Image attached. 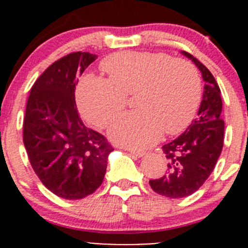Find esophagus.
Masks as SVG:
<instances>
[{
  "label": "esophagus",
  "instance_id": "34e87169",
  "mask_svg": "<svg viewBox=\"0 0 248 248\" xmlns=\"http://www.w3.org/2000/svg\"><path fill=\"white\" fill-rule=\"evenodd\" d=\"M127 151H128V152H131V154L133 155V156L138 157V158H140V157H142V156H144V155H145V152H144V151H139V150L127 149Z\"/></svg>",
  "mask_w": 248,
  "mask_h": 248
}]
</instances>
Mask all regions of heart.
<instances>
[{
  "mask_svg": "<svg viewBox=\"0 0 248 248\" xmlns=\"http://www.w3.org/2000/svg\"><path fill=\"white\" fill-rule=\"evenodd\" d=\"M103 78L86 74L78 86V104L82 115L99 128L108 127L127 103V94L138 92V111L117 120L109 131L115 142L144 149L167 134L188 127L202 99V81L197 69L184 60L164 52L124 51L103 60Z\"/></svg>",
  "mask_w": 248,
  "mask_h": 248,
  "instance_id": "1",
  "label": "heart"
}]
</instances>
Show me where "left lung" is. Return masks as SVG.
<instances>
[{
    "label": "left lung",
    "instance_id": "1",
    "mask_svg": "<svg viewBox=\"0 0 248 248\" xmlns=\"http://www.w3.org/2000/svg\"><path fill=\"white\" fill-rule=\"evenodd\" d=\"M182 54L198 67L205 86L197 119L181 136L162 147L168 159V171L159 179L150 180L151 188L168 198H184L198 191L214 170L223 147L221 90L202 62L188 52Z\"/></svg>",
    "mask_w": 248,
    "mask_h": 248
}]
</instances>
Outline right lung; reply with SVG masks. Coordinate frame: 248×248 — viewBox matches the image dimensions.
<instances>
[{
  "instance_id": "obj_1",
  "label": "right lung",
  "mask_w": 248,
  "mask_h": 248,
  "mask_svg": "<svg viewBox=\"0 0 248 248\" xmlns=\"http://www.w3.org/2000/svg\"><path fill=\"white\" fill-rule=\"evenodd\" d=\"M97 59L72 52L55 61L30 91L24 145L42 184L56 196L77 201L93 193L106 175L112 151L106 137L87 128L78 114V77Z\"/></svg>"
}]
</instances>
